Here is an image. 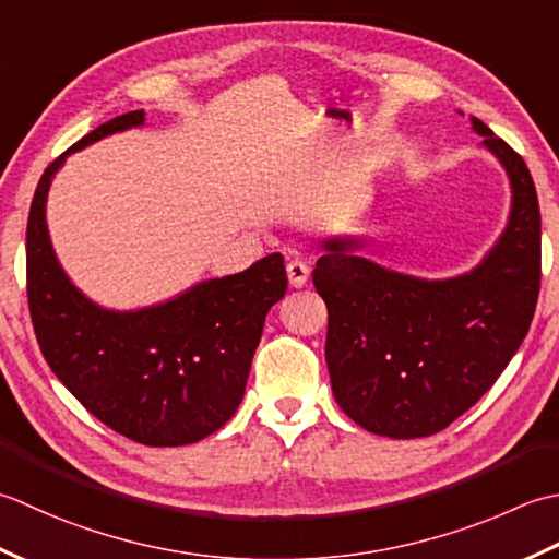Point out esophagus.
I'll return each instance as SVG.
<instances>
[{
  "label": "esophagus",
  "mask_w": 559,
  "mask_h": 559,
  "mask_svg": "<svg viewBox=\"0 0 559 559\" xmlns=\"http://www.w3.org/2000/svg\"><path fill=\"white\" fill-rule=\"evenodd\" d=\"M287 275H289V284L292 287H304L306 282H309V275H311V267H309V263H306V260H301V258H292L289 263H287Z\"/></svg>",
  "instance_id": "obj_1"
}]
</instances>
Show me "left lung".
Here are the masks:
<instances>
[{"instance_id":"obj_1","label":"left lung","mask_w":559,"mask_h":559,"mask_svg":"<svg viewBox=\"0 0 559 559\" xmlns=\"http://www.w3.org/2000/svg\"><path fill=\"white\" fill-rule=\"evenodd\" d=\"M514 188L504 236L471 275L423 282L333 238L313 270L328 306L325 361L343 413L381 437L437 435L489 391L523 343L540 292V207L531 170L473 120Z\"/></svg>"}]
</instances>
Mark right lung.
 Listing matches in <instances>:
<instances>
[{"instance_id": "right-lung-1", "label": "right lung", "mask_w": 559, "mask_h": 559, "mask_svg": "<svg viewBox=\"0 0 559 559\" xmlns=\"http://www.w3.org/2000/svg\"><path fill=\"white\" fill-rule=\"evenodd\" d=\"M142 122V110L112 118L45 168L26 229L28 311L45 361L91 415L146 447H183L236 413L265 316L287 292V270L272 253L132 313L98 309L72 287L45 226L50 180L67 154Z\"/></svg>"}]
</instances>
